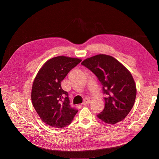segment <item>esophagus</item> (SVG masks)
<instances>
[{"label":"esophagus","instance_id":"esophagus-1","mask_svg":"<svg viewBox=\"0 0 159 159\" xmlns=\"http://www.w3.org/2000/svg\"><path fill=\"white\" fill-rule=\"evenodd\" d=\"M90 102V101H89V99H88V98H86L84 101H83V102H82V104H83V105H86V104H89Z\"/></svg>","mask_w":159,"mask_h":159}]
</instances>
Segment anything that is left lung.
<instances>
[{
  "instance_id": "1",
  "label": "left lung",
  "mask_w": 159,
  "mask_h": 159,
  "mask_svg": "<svg viewBox=\"0 0 159 159\" xmlns=\"http://www.w3.org/2000/svg\"><path fill=\"white\" fill-rule=\"evenodd\" d=\"M92 71L102 86L105 107L97 115L103 122L115 124L122 121L134 105L137 89L131 73L111 56L99 54L81 63Z\"/></svg>"
}]
</instances>
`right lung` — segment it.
Wrapping results in <instances>:
<instances>
[{"label": "right lung", "mask_w": 159, "mask_h": 159, "mask_svg": "<svg viewBox=\"0 0 159 159\" xmlns=\"http://www.w3.org/2000/svg\"><path fill=\"white\" fill-rule=\"evenodd\" d=\"M80 62L78 58H52L42 66L33 81V106L41 120L50 126L64 128L78 112L70 106L68 93L62 89L61 84L70 71Z\"/></svg>", "instance_id": "add662e5"}]
</instances>
